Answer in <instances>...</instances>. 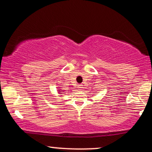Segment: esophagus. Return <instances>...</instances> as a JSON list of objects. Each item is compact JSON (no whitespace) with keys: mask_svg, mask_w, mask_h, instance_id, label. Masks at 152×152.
I'll return each instance as SVG.
<instances>
[{"mask_svg":"<svg viewBox=\"0 0 152 152\" xmlns=\"http://www.w3.org/2000/svg\"><path fill=\"white\" fill-rule=\"evenodd\" d=\"M78 90H82L83 89V86H82L81 84H80V85H78Z\"/></svg>","mask_w":152,"mask_h":152,"instance_id":"34e87169","label":"esophagus"}]
</instances>
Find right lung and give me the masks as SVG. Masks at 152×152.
Listing matches in <instances>:
<instances>
[{
    "instance_id": "add662e5",
    "label": "right lung",
    "mask_w": 152,
    "mask_h": 152,
    "mask_svg": "<svg viewBox=\"0 0 152 152\" xmlns=\"http://www.w3.org/2000/svg\"><path fill=\"white\" fill-rule=\"evenodd\" d=\"M58 91H59L58 93L60 94H61V93H63V92H64V91H62V90H61V88H59V89H58Z\"/></svg>"
}]
</instances>
